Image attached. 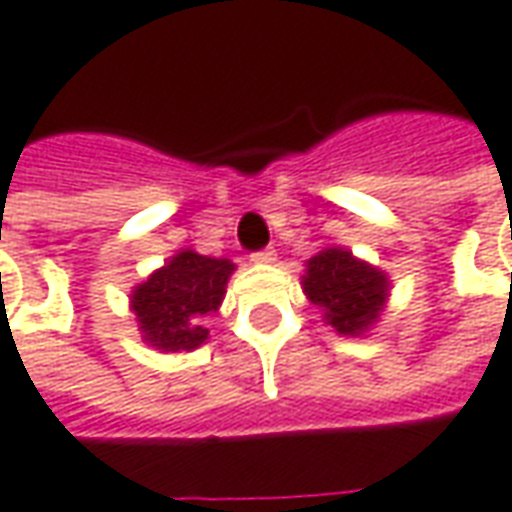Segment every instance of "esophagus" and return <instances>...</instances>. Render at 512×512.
I'll return each instance as SVG.
<instances>
[{
	"mask_svg": "<svg viewBox=\"0 0 512 512\" xmlns=\"http://www.w3.org/2000/svg\"><path fill=\"white\" fill-rule=\"evenodd\" d=\"M274 249H263V252H255V255H252V260H255V263H274Z\"/></svg>",
	"mask_w": 512,
	"mask_h": 512,
	"instance_id": "obj_1",
	"label": "esophagus"
}]
</instances>
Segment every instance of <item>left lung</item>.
Returning a JSON list of instances; mask_svg holds the SVG:
<instances>
[{"label": "left lung", "mask_w": 512, "mask_h": 512, "mask_svg": "<svg viewBox=\"0 0 512 512\" xmlns=\"http://www.w3.org/2000/svg\"><path fill=\"white\" fill-rule=\"evenodd\" d=\"M300 286L309 303L323 311V323L343 337L371 331L391 297L388 274L343 246H326L309 257Z\"/></svg>", "instance_id": "obj_1"}]
</instances>
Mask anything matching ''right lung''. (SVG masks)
<instances>
[{
  "mask_svg": "<svg viewBox=\"0 0 512 512\" xmlns=\"http://www.w3.org/2000/svg\"><path fill=\"white\" fill-rule=\"evenodd\" d=\"M235 263L226 257L198 255L181 249L161 269L133 286L130 311L141 331V340L164 354L195 351L209 340L203 326L209 314L221 309L226 283Z\"/></svg>",
  "mask_w": 512,
  "mask_h": 512,
  "instance_id": "obj_1",
  "label": "right lung"
}]
</instances>
